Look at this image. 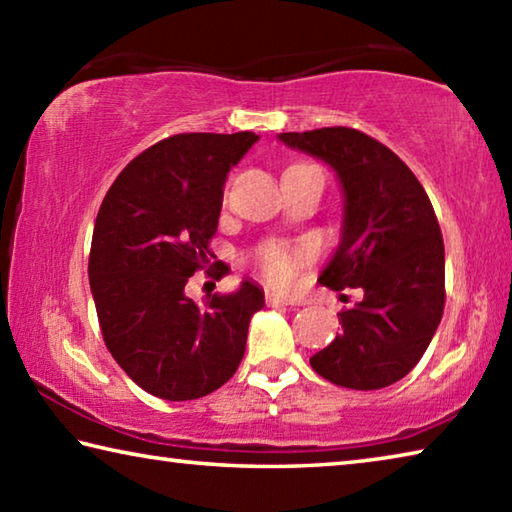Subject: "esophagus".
<instances>
[{"label":"esophagus","instance_id":"esophagus-1","mask_svg":"<svg viewBox=\"0 0 512 512\" xmlns=\"http://www.w3.org/2000/svg\"><path fill=\"white\" fill-rule=\"evenodd\" d=\"M266 305L268 307H287V305H293V300L287 296H280V293H275V291H266Z\"/></svg>","mask_w":512,"mask_h":512}]
</instances>
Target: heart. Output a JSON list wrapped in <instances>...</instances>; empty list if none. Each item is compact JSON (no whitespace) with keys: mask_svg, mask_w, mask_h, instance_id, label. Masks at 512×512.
Segmentation results:
<instances>
[{"mask_svg":"<svg viewBox=\"0 0 512 512\" xmlns=\"http://www.w3.org/2000/svg\"><path fill=\"white\" fill-rule=\"evenodd\" d=\"M291 167H314V164L298 162ZM314 262V250L309 246H291L284 241H271L255 253V266L268 282L275 287H289L302 268Z\"/></svg>","mask_w":512,"mask_h":512,"instance_id":"obj_1","label":"heart"}]
</instances>
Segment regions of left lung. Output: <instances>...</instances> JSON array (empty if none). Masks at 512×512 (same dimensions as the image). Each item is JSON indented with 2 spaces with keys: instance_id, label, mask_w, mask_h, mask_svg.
Masks as SVG:
<instances>
[{
  "instance_id": "left-lung-1",
  "label": "left lung",
  "mask_w": 512,
  "mask_h": 512,
  "mask_svg": "<svg viewBox=\"0 0 512 512\" xmlns=\"http://www.w3.org/2000/svg\"><path fill=\"white\" fill-rule=\"evenodd\" d=\"M339 173L343 239L320 284L361 289L343 309V332L309 359L320 377L352 391H377L409 375L445 309V246L427 192L375 137L348 126L280 133Z\"/></svg>"
}]
</instances>
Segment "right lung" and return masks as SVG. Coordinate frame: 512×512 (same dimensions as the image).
<instances>
[{
	"label": "right lung",
	"mask_w": 512,
	"mask_h": 512,
	"mask_svg": "<svg viewBox=\"0 0 512 512\" xmlns=\"http://www.w3.org/2000/svg\"><path fill=\"white\" fill-rule=\"evenodd\" d=\"M257 140L250 131L171 135L128 162L99 207L88 275L103 341L126 375L162 400L221 388L264 307L248 280L203 305L185 296L196 271L207 267L212 280L225 273L210 248L223 183Z\"/></svg>",
	"instance_id": "1"
}]
</instances>
